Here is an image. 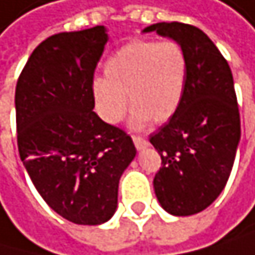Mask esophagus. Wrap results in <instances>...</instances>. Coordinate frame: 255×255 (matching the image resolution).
<instances>
[{"instance_id": "esophagus-1", "label": "esophagus", "mask_w": 255, "mask_h": 255, "mask_svg": "<svg viewBox=\"0 0 255 255\" xmlns=\"http://www.w3.org/2000/svg\"><path fill=\"white\" fill-rule=\"evenodd\" d=\"M132 139H133V144H135L136 150H144V149L149 147V141H147L146 138H141V136H132Z\"/></svg>"}]
</instances>
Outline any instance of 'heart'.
I'll list each match as a JSON object with an SVG mask.
<instances>
[{
  "instance_id": "obj_1",
  "label": "heart",
  "mask_w": 255,
  "mask_h": 255,
  "mask_svg": "<svg viewBox=\"0 0 255 255\" xmlns=\"http://www.w3.org/2000/svg\"><path fill=\"white\" fill-rule=\"evenodd\" d=\"M105 76L94 77L91 96L102 120L117 125L129 102V126L144 129L153 120L167 122L178 111L188 79V57L173 41L136 39L120 47L105 62Z\"/></svg>"
}]
</instances>
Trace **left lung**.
Listing matches in <instances>:
<instances>
[{"label": "left lung", "instance_id": "left-lung-1", "mask_svg": "<svg viewBox=\"0 0 255 255\" xmlns=\"http://www.w3.org/2000/svg\"><path fill=\"white\" fill-rule=\"evenodd\" d=\"M178 42L188 57L185 93L173 117L150 135L161 155L153 188L173 216L196 214L211 205L230 178L240 141V116L228 62L198 27L158 22L143 33Z\"/></svg>", "mask_w": 255, "mask_h": 255}]
</instances>
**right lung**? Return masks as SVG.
Returning <instances> with one entry per match:
<instances>
[{
  "label": "right lung",
  "mask_w": 255,
  "mask_h": 255,
  "mask_svg": "<svg viewBox=\"0 0 255 255\" xmlns=\"http://www.w3.org/2000/svg\"><path fill=\"white\" fill-rule=\"evenodd\" d=\"M106 42L103 25L47 37L15 93L24 167L50 208L79 225L112 218L120 178L136 155L132 138L93 111L91 82Z\"/></svg>",
  "instance_id": "right-lung-1"
}]
</instances>
